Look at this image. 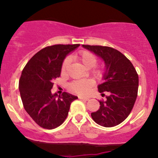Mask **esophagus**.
<instances>
[{
  "instance_id": "esophagus-1",
  "label": "esophagus",
  "mask_w": 158,
  "mask_h": 158,
  "mask_svg": "<svg viewBox=\"0 0 158 158\" xmlns=\"http://www.w3.org/2000/svg\"><path fill=\"white\" fill-rule=\"evenodd\" d=\"M79 99H82V100H84V101H88V100H89V98H88V97H79Z\"/></svg>"
}]
</instances>
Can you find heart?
Masks as SVG:
<instances>
[{
  "mask_svg": "<svg viewBox=\"0 0 158 158\" xmlns=\"http://www.w3.org/2000/svg\"><path fill=\"white\" fill-rule=\"evenodd\" d=\"M73 57L77 61H80L87 68H92L91 72L95 77L101 78L104 73V68L102 67L95 66L97 63L98 58L94 52L87 50H83L75 54ZM70 65V57L65 58L61 64V72L66 73ZM94 82L90 79H81V80H74L68 85V88L70 91L79 94V95H85L88 94Z\"/></svg>",
  "mask_w": 158,
  "mask_h": 158,
  "instance_id": "1",
  "label": "heart"
}]
</instances>
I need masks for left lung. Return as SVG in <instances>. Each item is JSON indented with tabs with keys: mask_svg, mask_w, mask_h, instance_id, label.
Wrapping results in <instances>:
<instances>
[{
	"mask_svg": "<svg viewBox=\"0 0 158 158\" xmlns=\"http://www.w3.org/2000/svg\"><path fill=\"white\" fill-rule=\"evenodd\" d=\"M82 46L102 58L106 68L103 77L106 81L98 85V90L99 93L108 92L109 95L106 100L99 101L100 106L91 113L92 119L104 127L117 126L128 117L135 105L138 74L129 59L116 49L99 45Z\"/></svg>",
	"mask_w": 158,
	"mask_h": 158,
	"instance_id": "8db88e82",
	"label": "left lung"
}]
</instances>
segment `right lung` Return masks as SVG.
Segmentation results:
<instances>
[{"mask_svg": "<svg viewBox=\"0 0 158 158\" xmlns=\"http://www.w3.org/2000/svg\"><path fill=\"white\" fill-rule=\"evenodd\" d=\"M80 44H56L41 49L25 65L19 80L23 108L36 124L53 129L68 117L71 102L77 97L63 92L52 94L54 79L61 75V64L70 52Z\"/></svg>", "mask_w": 158, "mask_h": 158, "instance_id": "add662e5", "label": "right lung"}]
</instances>
